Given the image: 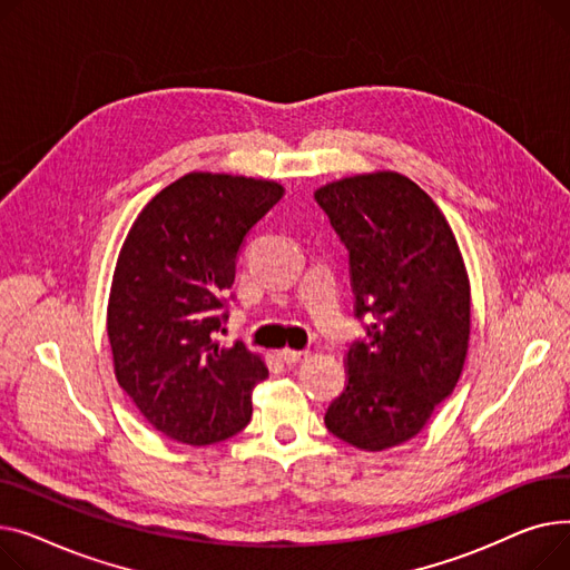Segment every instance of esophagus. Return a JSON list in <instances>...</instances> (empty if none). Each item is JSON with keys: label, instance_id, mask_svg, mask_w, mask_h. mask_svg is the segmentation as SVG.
<instances>
[{"label": "esophagus", "instance_id": "34e87169", "mask_svg": "<svg viewBox=\"0 0 570 570\" xmlns=\"http://www.w3.org/2000/svg\"><path fill=\"white\" fill-rule=\"evenodd\" d=\"M281 358H283L287 365H296V363L308 358V352H306V350H289V347H285V350H281Z\"/></svg>", "mask_w": 570, "mask_h": 570}]
</instances>
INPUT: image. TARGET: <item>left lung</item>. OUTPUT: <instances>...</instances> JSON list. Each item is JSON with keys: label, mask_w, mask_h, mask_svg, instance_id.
<instances>
[{"label": "left lung", "mask_w": 570, "mask_h": 570, "mask_svg": "<svg viewBox=\"0 0 570 570\" xmlns=\"http://www.w3.org/2000/svg\"><path fill=\"white\" fill-rule=\"evenodd\" d=\"M315 199L350 250L356 317L371 320L324 423L363 451L397 446L460 380L472 308L464 262L440 207L403 175L341 179Z\"/></svg>", "instance_id": "obj_1"}]
</instances>
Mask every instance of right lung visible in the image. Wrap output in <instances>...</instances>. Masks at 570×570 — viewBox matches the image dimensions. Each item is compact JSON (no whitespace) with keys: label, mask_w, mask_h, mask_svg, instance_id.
Segmentation results:
<instances>
[{"label":"right lung","mask_w":570,"mask_h":570,"mask_svg":"<svg viewBox=\"0 0 570 570\" xmlns=\"http://www.w3.org/2000/svg\"><path fill=\"white\" fill-rule=\"evenodd\" d=\"M276 181L190 173L132 223L108 304L119 386L167 438L203 446L244 430L264 361L220 347L239 248L278 199Z\"/></svg>","instance_id":"obj_1"}]
</instances>
